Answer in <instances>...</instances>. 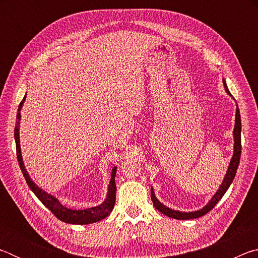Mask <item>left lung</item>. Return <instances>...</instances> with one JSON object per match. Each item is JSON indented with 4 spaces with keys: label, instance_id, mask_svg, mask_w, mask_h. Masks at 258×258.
<instances>
[{
    "label": "left lung",
    "instance_id": "8db88e82",
    "mask_svg": "<svg viewBox=\"0 0 258 258\" xmlns=\"http://www.w3.org/2000/svg\"><path fill=\"white\" fill-rule=\"evenodd\" d=\"M223 84L225 87L226 93L231 95L230 91L228 90V86H226V83L223 80ZM233 138H234V146H233V156L230 160V165L228 167V171H226L225 176L222 181V184L218 187L216 194L213 196V198L209 200L208 204L204 208L199 209V211L196 212H180V211H174L168 207H166L165 205L161 204L158 199L156 198L154 189L151 187V200L152 204L156 209H158L160 213L165 214L166 216L175 218V220H192V218H198L200 216H204L205 214H207L209 211L216 206V204L220 202L221 198L223 197L224 194L228 191L229 186L232 183L233 178L235 176V173H237L239 161H240V156H241V119H240V111L237 104V110H235V124H234V130H233Z\"/></svg>",
    "mask_w": 258,
    "mask_h": 258
}]
</instances>
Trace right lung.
Here are the masks:
<instances>
[{"label":"right lung","instance_id":"right-lung-1","mask_svg":"<svg viewBox=\"0 0 258 258\" xmlns=\"http://www.w3.org/2000/svg\"><path fill=\"white\" fill-rule=\"evenodd\" d=\"M26 97H24L23 101L20 102L18 107V113H17V123L15 127V140H16V148H17V158H18V163L20 166L21 172H23L25 180L27 182L28 186L30 187L35 196L41 200V203L44 205L46 208H49L50 211L53 213V215L59 218L60 221L64 222V223L69 224H91L95 223L106 218L109 214L111 213L113 206H115V200H116V183H115V176L117 167L112 168L111 171V178L110 183L108 185V194L107 198L104 199V202L99 205V206L86 208V209H71L67 208L63 205H61L60 202L52 195H49L44 190H42L40 186L36 185L34 181L30 178L28 172L26 171L23 156H21V149H20V139H19V127H20V110L23 108V104L25 102Z\"/></svg>","mask_w":258,"mask_h":258}]
</instances>
